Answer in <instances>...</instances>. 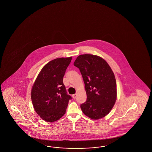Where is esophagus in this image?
<instances>
[{
  "instance_id": "obj_1",
  "label": "esophagus",
  "mask_w": 152,
  "mask_h": 152,
  "mask_svg": "<svg viewBox=\"0 0 152 152\" xmlns=\"http://www.w3.org/2000/svg\"><path fill=\"white\" fill-rule=\"evenodd\" d=\"M72 97H73V99H75V98H76V97H77V94H73V95H72Z\"/></svg>"
}]
</instances>
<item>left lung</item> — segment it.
Masks as SVG:
<instances>
[{"label":"left lung","instance_id":"8db88e82","mask_svg":"<svg viewBox=\"0 0 152 152\" xmlns=\"http://www.w3.org/2000/svg\"><path fill=\"white\" fill-rule=\"evenodd\" d=\"M74 65L79 69L85 84L87 100L81 104L83 113L98 120L110 113L117 98L116 81L107 61L97 55L77 56Z\"/></svg>","mask_w":152,"mask_h":152}]
</instances>
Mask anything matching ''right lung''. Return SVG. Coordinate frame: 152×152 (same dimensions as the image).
Wrapping results in <instances>:
<instances>
[{"label": "right lung", "instance_id": "right-lung-1", "mask_svg": "<svg viewBox=\"0 0 152 152\" xmlns=\"http://www.w3.org/2000/svg\"><path fill=\"white\" fill-rule=\"evenodd\" d=\"M72 57L55 58L39 73L32 86L31 97L36 113L48 122L59 120L65 115L68 102L63 77Z\"/></svg>", "mask_w": 152, "mask_h": 152}]
</instances>
